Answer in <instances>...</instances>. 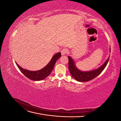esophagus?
I'll use <instances>...</instances> for the list:
<instances>
[{"instance_id":"34e87169","label":"esophagus","mask_w":121,"mask_h":121,"mask_svg":"<svg viewBox=\"0 0 121 121\" xmlns=\"http://www.w3.org/2000/svg\"><path fill=\"white\" fill-rule=\"evenodd\" d=\"M68 50L67 48H64L61 50V55L64 56V55L67 54L68 53Z\"/></svg>"}]
</instances>
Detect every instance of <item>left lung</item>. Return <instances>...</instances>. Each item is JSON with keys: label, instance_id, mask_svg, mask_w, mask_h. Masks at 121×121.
<instances>
[{"label": "left lung", "instance_id": "obj_1", "mask_svg": "<svg viewBox=\"0 0 121 121\" xmlns=\"http://www.w3.org/2000/svg\"><path fill=\"white\" fill-rule=\"evenodd\" d=\"M68 59L69 69L73 77L79 82H87L93 79L100 74L105 67L107 66L109 59V57H108L105 61V63L101 65L99 68L92 71L87 72H83L79 70L76 67L74 61L71 56H69Z\"/></svg>", "mask_w": 121, "mask_h": 121}]
</instances>
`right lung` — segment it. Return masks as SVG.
Wrapping results in <instances>:
<instances>
[{
	"mask_svg": "<svg viewBox=\"0 0 121 121\" xmlns=\"http://www.w3.org/2000/svg\"><path fill=\"white\" fill-rule=\"evenodd\" d=\"M61 56L60 52H58L52 56V60L49 63L47 64L45 67L38 71H32L25 69L20 67L17 63L16 65L20 69V70L23 74L27 77L34 81H40L45 79L47 76H48L51 72L53 70L54 65L56 64V60Z\"/></svg>",
	"mask_w": 121,
	"mask_h": 121,
	"instance_id": "right-lung-1",
	"label": "right lung"
}]
</instances>
